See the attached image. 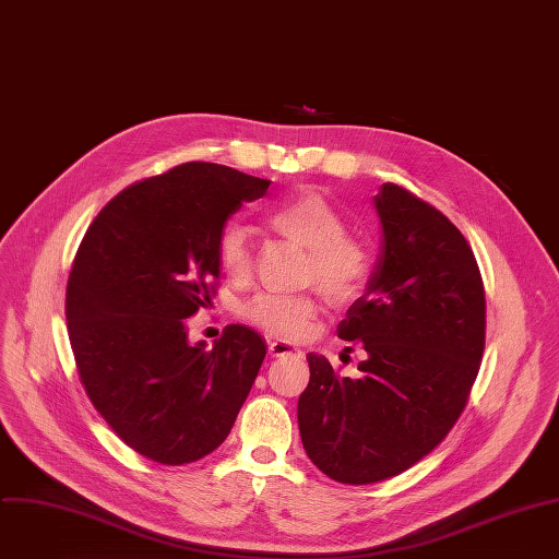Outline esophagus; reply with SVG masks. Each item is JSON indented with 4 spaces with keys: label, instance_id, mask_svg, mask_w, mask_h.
<instances>
[{
    "label": "esophagus",
    "instance_id": "obj_1",
    "mask_svg": "<svg viewBox=\"0 0 559 559\" xmlns=\"http://www.w3.org/2000/svg\"><path fill=\"white\" fill-rule=\"evenodd\" d=\"M267 348H270V355L272 357H285V355H294V353H300L298 346L285 342V340H270L267 342Z\"/></svg>",
    "mask_w": 559,
    "mask_h": 559
}]
</instances>
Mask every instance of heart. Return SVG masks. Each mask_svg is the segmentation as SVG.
<instances>
[{
	"label": "heart",
	"instance_id": "heart-1",
	"mask_svg": "<svg viewBox=\"0 0 559 559\" xmlns=\"http://www.w3.org/2000/svg\"><path fill=\"white\" fill-rule=\"evenodd\" d=\"M265 222L287 239L309 248L307 278L318 281L324 296L344 305L355 300L373 276V254L355 237L346 235L344 215L320 193L302 191L267 209ZM215 257L224 276L237 285L254 274V235L241 219H230L217 235ZM318 302L309 292H261L243 316L270 335L298 340L309 331Z\"/></svg>",
	"mask_w": 559,
	"mask_h": 559
}]
</instances>
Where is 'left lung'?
<instances>
[{"label":"left lung","mask_w":559,"mask_h":559,"mask_svg":"<svg viewBox=\"0 0 559 559\" xmlns=\"http://www.w3.org/2000/svg\"><path fill=\"white\" fill-rule=\"evenodd\" d=\"M382 252L337 337L361 342L359 380L307 353L298 400L307 456L329 478L370 485L430 454L461 417L485 348V287L461 230L397 183L376 195Z\"/></svg>","instance_id":"8db88e82"}]
</instances>
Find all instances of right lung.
Instances as JSON below:
<instances>
[{"label":"right lung","mask_w":559,"mask_h":559,"mask_svg":"<svg viewBox=\"0 0 559 559\" xmlns=\"http://www.w3.org/2000/svg\"><path fill=\"white\" fill-rule=\"evenodd\" d=\"M270 179L186 162L118 193L72 263L66 318L81 384L138 454L193 463L217 450L265 359L263 337L228 324L213 348L191 344L186 318L211 305L217 235Z\"/></svg>","instance_id":"add662e5"}]
</instances>
